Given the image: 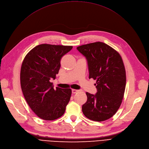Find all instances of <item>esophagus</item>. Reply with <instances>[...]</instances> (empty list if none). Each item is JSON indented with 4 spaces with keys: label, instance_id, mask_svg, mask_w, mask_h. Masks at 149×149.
I'll list each match as a JSON object with an SVG mask.
<instances>
[{
    "label": "esophagus",
    "instance_id": "34e87169",
    "mask_svg": "<svg viewBox=\"0 0 149 149\" xmlns=\"http://www.w3.org/2000/svg\"><path fill=\"white\" fill-rule=\"evenodd\" d=\"M72 93H73V94H74V93H77V92H78V91L79 90H76V89H72Z\"/></svg>",
    "mask_w": 149,
    "mask_h": 149
}]
</instances>
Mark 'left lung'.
I'll return each mask as SVG.
<instances>
[{"label":"left lung","instance_id":"left-lung-1","mask_svg":"<svg viewBox=\"0 0 149 149\" xmlns=\"http://www.w3.org/2000/svg\"><path fill=\"white\" fill-rule=\"evenodd\" d=\"M77 49L87 60L89 79L96 81L97 93L87 92L82 112L92 121H105L116 113L124 97L126 73L123 59L115 49L101 42L81 45Z\"/></svg>","mask_w":149,"mask_h":149}]
</instances>
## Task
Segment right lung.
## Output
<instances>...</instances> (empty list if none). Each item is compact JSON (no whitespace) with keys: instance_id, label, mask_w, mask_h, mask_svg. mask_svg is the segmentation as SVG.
Returning <instances> with one entry per match:
<instances>
[{"instance_id":"1","label":"right lung","mask_w":149,"mask_h":149,"mask_svg":"<svg viewBox=\"0 0 149 149\" xmlns=\"http://www.w3.org/2000/svg\"><path fill=\"white\" fill-rule=\"evenodd\" d=\"M72 46L40 44L27 53L20 69V86L25 100L40 118L53 121L64 114L72 90L56 87L50 79L56 78L63 55Z\"/></svg>"}]
</instances>
